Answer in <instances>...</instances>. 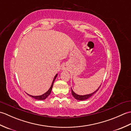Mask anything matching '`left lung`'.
I'll use <instances>...</instances> for the list:
<instances>
[{
	"label": "left lung",
	"instance_id": "left-lung-1",
	"mask_svg": "<svg viewBox=\"0 0 131 131\" xmlns=\"http://www.w3.org/2000/svg\"><path fill=\"white\" fill-rule=\"evenodd\" d=\"M100 87H101V85L100 86V87H99L98 89H97L96 91H95L94 92L92 93L91 94H85V95H79V94H78L77 93H75L73 91V90L71 89V93H72V95L73 96V97H74L75 99L76 100H79V101H84V100H87L88 99V98H90V97H91V96H92L93 94L95 93L96 92H97V91H98L99 90V88H100Z\"/></svg>",
	"mask_w": 131,
	"mask_h": 131
}]
</instances>
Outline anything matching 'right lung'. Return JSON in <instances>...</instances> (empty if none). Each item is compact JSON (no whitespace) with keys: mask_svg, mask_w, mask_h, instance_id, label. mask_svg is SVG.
<instances>
[{"mask_svg":"<svg viewBox=\"0 0 131 131\" xmlns=\"http://www.w3.org/2000/svg\"><path fill=\"white\" fill-rule=\"evenodd\" d=\"M57 74L56 75L54 78H53V82H52V83L51 84V87H50V88L48 90V91L46 92L45 93H44L43 94H41V95H40V96H32V95H30V94H27L30 97H32V98H34L36 100H45L47 97H48L50 94H51V91H52V87H53V83L54 82V80L56 79V77L57 76Z\"/></svg>","mask_w":131,"mask_h":131,"instance_id":"right-lung-1","label":"right lung"}]
</instances>
